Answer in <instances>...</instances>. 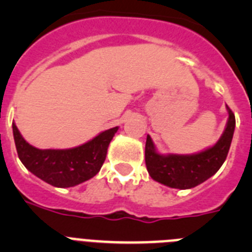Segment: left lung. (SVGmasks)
Segmentation results:
<instances>
[{
  "instance_id": "8db88e82",
  "label": "left lung",
  "mask_w": 252,
  "mask_h": 252,
  "mask_svg": "<svg viewBox=\"0 0 252 252\" xmlns=\"http://www.w3.org/2000/svg\"><path fill=\"white\" fill-rule=\"evenodd\" d=\"M228 120L222 136L212 148L192 155L168 154L157 151L153 140L146 137L145 162L149 174L154 180L170 188L190 189L206 182L221 168L230 150L235 131V115L227 106Z\"/></svg>"
}]
</instances>
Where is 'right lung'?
I'll return each instance as SVG.
<instances>
[{
  "mask_svg": "<svg viewBox=\"0 0 252 252\" xmlns=\"http://www.w3.org/2000/svg\"><path fill=\"white\" fill-rule=\"evenodd\" d=\"M117 130L119 127L116 126L103 131L77 148L41 150L30 145L16 125L12 124L15 145L22 164L45 183L58 188L78 186L94 177L103 165L107 149Z\"/></svg>",
  "mask_w": 252,
  "mask_h": 252,
  "instance_id": "right-lung-1",
  "label": "right lung"
}]
</instances>
